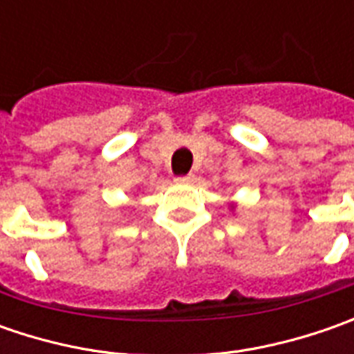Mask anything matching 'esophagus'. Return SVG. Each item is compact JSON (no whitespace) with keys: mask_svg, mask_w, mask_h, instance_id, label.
Segmentation results:
<instances>
[{"mask_svg":"<svg viewBox=\"0 0 354 354\" xmlns=\"http://www.w3.org/2000/svg\"><path fill=\"white\" fill-rule=\"evenodd\" d=\"M179 181H181V183H193V181H195V175H193V173L183 175V177H179Z\"/></svg>","mask_w":354,"mask_h":354,"instance_id":"esophagus-1","label":"esophagus"}]
</instances>
